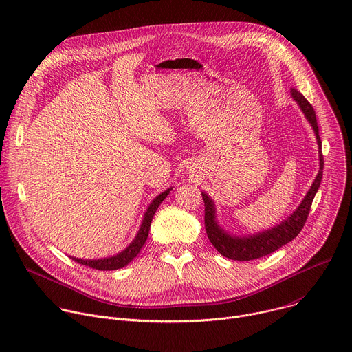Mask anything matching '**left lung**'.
I'll use <instances>...</instances> for the list:
<instances>
[{
    "label": "left lung",
    "mask_w": 352,
    "mask_h": 352,
    "mask_svg": "<svg viewBox=\"0 0 352 352\" xmlns=\"http://www.w3.org/2000/svg\"><path fill=\"white\" fill-rule=\"evenodd\" d=\"M291 94L315 131L316 140L319 144V164H320L319 173L311 189L308 190L307 196L304 197L302 204L298 206V209L288 219H285L272 230H266L259 234L248 235V236H234L226 232L216 221V208H214L213 200L208 193L202 192V197L205 202V227H206L209 241L213 243V246L223 256L228 259L245 262V261L259 259L262 256H266L274 252V250H277L278 248L291 242L300 232V230L304 228L307 219L309 216L314 197L320 186L322 177H323L324 162L322 155V140L319 136L316 113L311 106V103L302 96V93H299L296 89H291Z\"/></svg>",
    "instance_id": "obj_1"
}]
</instances>
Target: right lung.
<instances>
[{"label":"right lung","instance_id":"right-lung-1","mask_svg":"<svg viewBox=\"0 0 352 352\" xmlns=\"http://www.w3.org/2000/svg\"><path fill=\"white\" fill-rule=\"evenodd\" d=\"M171 189H167L164 190L163 193H160L159 196H156L153 199V202L150 204V206L147 208L146 213H144V217H143V221H142V226L138 231V235L135 236V239L129 243V246H126V249H124L121 254H117L116 256H111V258H104V259H91V261H85V259H78V258H72V261L83 265V266H89L91 269H96V270H117V269H121L124 266H126L133 258H136V255L140 252L142 246L144 245L146 239H147V235H148V230H150V224H152V220H153V216L156 213V210L159 209L160 204L163 202V200L167 197V195L170 193Z\"/></svg>","mask_w":352,"mask_h":352}]
</instances>
